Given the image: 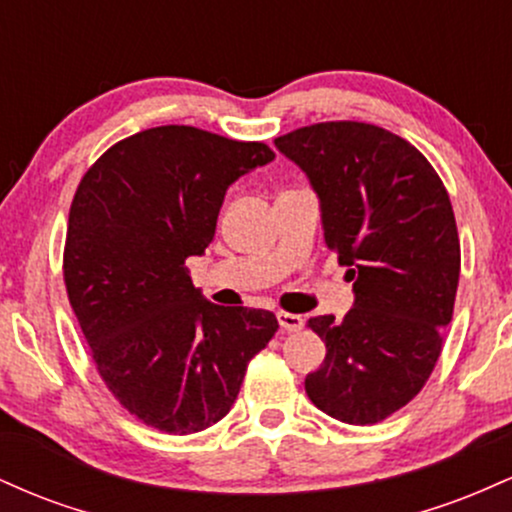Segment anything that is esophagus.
I'll return each instance as SVG.
<instances>
[{"mask_svg": "<svg viewBox=\"0 0 512 512\" xmlns=\"http://www.w3.org/2000/svg\"><path fill=\"white\" fill-rule=\"evenodd\" d=\"M276 320H279L281 330H286V332H296V330H301V327H303V317L301 315L284 313V310H281V313H276Z\"/></svg>", "mask_w": 512, "mask_h": 512, "instance_id": "34e87169", "label": "esophagus"}]
</instances>
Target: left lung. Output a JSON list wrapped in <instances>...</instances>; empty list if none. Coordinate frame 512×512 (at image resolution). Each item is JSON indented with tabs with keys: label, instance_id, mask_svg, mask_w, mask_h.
<instances>
[{
	"label": "left lung",
	"instance_id": "left-lung-1",
	"mask_svg": "<svg viewBox=\"0 0 512 512\" xmlns=\"http://www.w3.org/2000/svg\"><path fill=\"white\" fill-rule=\"evenodd\" d=\"M274 144L308 175L356 293L344 320H308L327 354L305 392L332 419L378 424L419 395L443 351L460 281L448 190L416 146L368 122H317Z\"/></svg>",
	"mask_w": 512,
	"mask_h": 512
}]
</instances>
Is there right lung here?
<instances>
[{"instance_id":"right-lung-1","label":"right lung","mask_w":512,"mask_h":512,"mask_svg":"<svg viewBox=\"0 0 512 512\" xmlns=\"http://www.w3.org/2000/svg\"><path fill=\"white\" fill-rule=\"evenodd\" d=\"M272 158L163 125L110 146L76 187L64 286L105 387L146 426L190 436L221 421L279 330L269 310L204 301L185 267L214 240L228 185Z\"/></svg>"}]
</instances>
